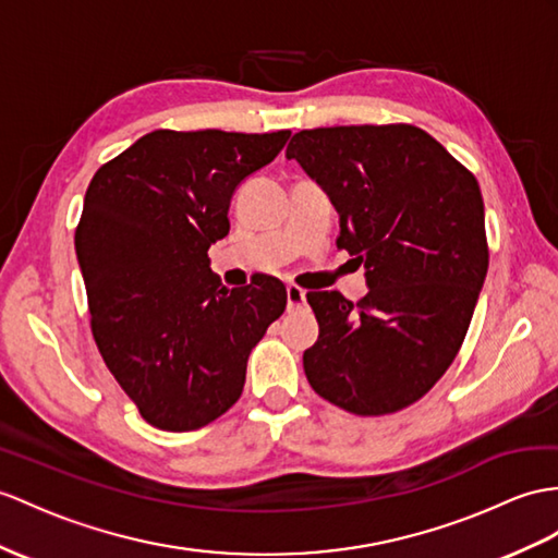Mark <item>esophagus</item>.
Wrapping results in <instances>:
<instances>
[{
	"label": "esophagus",
	"instance_id": "1",
	"mask_svg": "<svg viewBox=\"0 0 558 558\" xmlns=\"http://www.w3.org/2000/svg\"><path fill=\"white\" fill-rule=\"evenodd\" d=\"M287 307L289 312L305 307V291L301 287H295V283H289L287 287Z\"/></svg>",
	"mask_w": 558,
	"mask_h": 558
}]
</instances>
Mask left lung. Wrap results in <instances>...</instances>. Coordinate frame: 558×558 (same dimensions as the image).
I'll return each mask as SVG.
<instances>
[{
	"label": "left lung",
	"instance_id": "obj_1",
	"mask_svg": "<svg viewBox=\"0 0 558 558\" xmlns=\"http://www.w3.org/2000/svg\"><path fill=\"white\" fill-rule=\"evenodd\" d=\"M287 158L326 189L341 217L336 246L369 287L357 303L307 293L319 324L307 381L350 414L400 412L438 384L469 331L490 260L481 186L407 122L301 130Z\"/></svg>",
	"mask_w": 558,
	"mask_h": 558
}]
</instances>
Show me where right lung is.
<instances>
[{"instance_id": "add662e5", "label": "right lung", "mask_w": 558, "mask_h": 558, "mask_svg": "<svg viewBox=\"0 0 558 558\" xmlns=\"http://www.w3.org/2000/svg\"><path fill=\"white\" fill-rule=\"evenodd\" d=\"M291 132L144 134L92 177L75 229L92 333L108 369L160 430L208 426L246 381L251 350L287 310V287L227 289L208 248L229 201Z\"/></svg>"}]
</instances>
